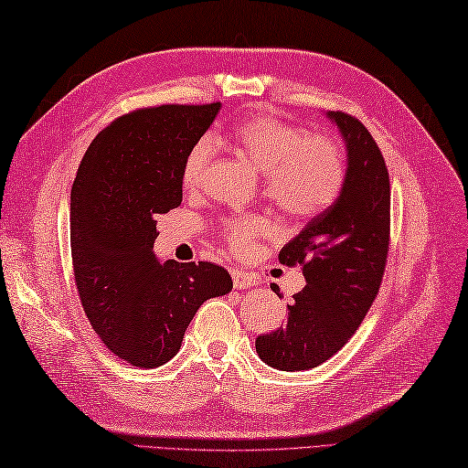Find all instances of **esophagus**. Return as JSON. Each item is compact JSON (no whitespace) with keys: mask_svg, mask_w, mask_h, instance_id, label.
Returning a JSON list of instances; mask_svg holds the SVG:
<instances>
[{"mask_svg":"<svg viewBox=\"0 0 468 468\" xmlns=\"http://www.w3.org/2000/svg\"><path fill=\"white\" fill-rule=\"evenodd\" d=\"M231 277H233V285L237 287V290H247V287L257 285V277L247 273V271H241V270H233Z\"/></svg>","mask_w":468,"mask_h":468,"instance_id":"esophagus-1","label":"esophagus"}]
</instances>
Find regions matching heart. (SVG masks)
Instances as JSON below:
<instances>
[{
	"label": "heart",
	"mask_w": 468,
	"mask_h": 468,
	"mask_svg": "<svg viewBox=\"0 0 468 468\" xmlns=\"http://www.w3.org/2000/svg\"><path fill=\"white\" fill-rule=\"evenodd\" d=\"M231 151L263 175V193L285 217L312 218L324 213L346 183V158L334 136H310L303 126L270 116H253L237 122L223 138ZM213 158L208 141H198L185 156L183 185L197 191ZM265 233L260 217H237L225 227L231 250L247 251Z\"/></svg>",
	"instance_id": "heart-1"
}]
</instances>
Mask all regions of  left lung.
<instances>
[{
	"label": "left lung",
	"instance_id": "1",
	"mask_svg": "<svg viewBox=\"0 0 468 468\" xmlns=\"http://www.w3.org/2000/svg\"><path fill=\"white\" fill-rule=\"evenodd\" d=\"M347 153L342 193L280 251L302 265L305 287L287 305V324L255 340L265 364L302 372L324 364L360 327L380 290L390 243V176L367 128L346 112H327Z\"/></svg>",
	"mask_w": 468,
	"mask_h": 468
}]
</instances>
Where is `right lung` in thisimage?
I'll use <instances>...</instances> for the list:
<instances>
[{
	"instance_id": "add662e5",
	"label": "right lung",
	"mask_w": 468,
	"mask_h": 468,
	"mask_svg": "<svg viewBox=\"0 0 468 468\" xmlns=\"http://www.w3.org/2000/svg\"><path fill=\"white\" fill-rule=\"evenodd\" d=\"M221 102L163 104L116 118L88 146L69 195L78 295L108 350L138 367L181 350L186 325L233 290L211 261L161 263L156 218L183 201V165Z\"/></svg>"
}]
</instances>
